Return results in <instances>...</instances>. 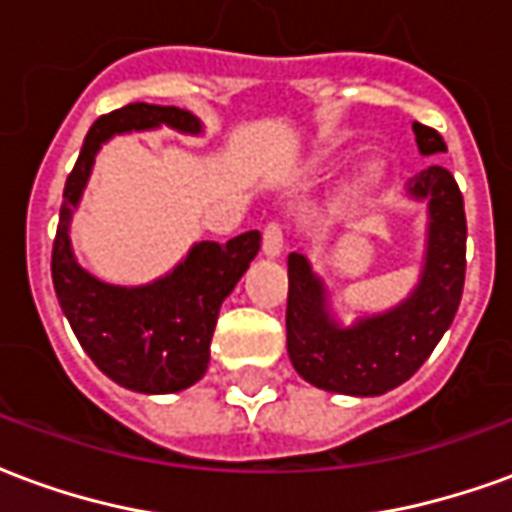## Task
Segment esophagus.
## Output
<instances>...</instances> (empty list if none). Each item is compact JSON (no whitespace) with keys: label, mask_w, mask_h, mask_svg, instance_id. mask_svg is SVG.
<instances>
[{"label":"esophagus","mask_w":512,"mask_h":512,"mask_svg":"<svg viewBox=\"0 0 512 512\" xmlns=\"http://www.w3.org/2000/svg\"><path fill=\"white\" fill-rule=\"evenodd\" d=\"M285 249V227L279 222H268L263 230V252L268 257H279Z\"/></svg>","instance_id":"34e87169"}]
</instances>
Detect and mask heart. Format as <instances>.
<instances>
[{
    "label": "heart",
    "instance_id": "heart-1",
    "mask_svg": "<svg viewBox=\"0 0 512 512\" xmlns=\"http://www.w3.org/2000/svg\"><path fill=\"white\" fill-rule=\"evenodd\" d=\"M376 180H378V169L373 167V169H370V172H367V175H365V183H376Z\"/></svg>",
    "mask_w": 512,
    "mask_h": 512
}]
</instances>
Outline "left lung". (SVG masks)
<instances>
[{
	"instance_id": "obj_1",
	"label": "left lung",
	"mask_w": 512,
	"mask_h": 512,
	"mask_svg": "<svg viewBox=\"0 0 512 512\" xmlns=\"http://www.w3.org/2000/svg\"><path fill=\"white\" fill-rule=\"evenodd\" d=\"M422 156L447 153L439 131L414 123ZM408 197L428 202V246L417 288L381 315L337 326L326 288L304 255L288 257V354L304 381L326 392L376 397L425 365L458 312L466 277V213L458 183L444 167H428L408 183Z\"/></svg>"
}]
</instances>
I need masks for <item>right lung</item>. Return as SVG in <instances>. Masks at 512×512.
<instances>
[{
    "instance_id": "1",
    "label": "right lung",
    "mask_w": 512,
    "mask_h": 512,
    "mask_svg": "<svg viewBox=\"0 0 512 512\" xmlns=\"http://www.w3.org/2000/svg\"><path fill=\"white\" fill-rule=\"evenodd\" d=\"M158 126L183 134H200L202 128L186 109L156 104H128L95 120L65 180L51 249L57 301L76 340L104 376L145 395L180 392L205 376L219 307L260 249L257 230L235 235L227 244L200 241L172 274L142 288L106 285L76 263L68 227L93 172L95 153L115 134Z\"/></svg>"
}]
</instances>
